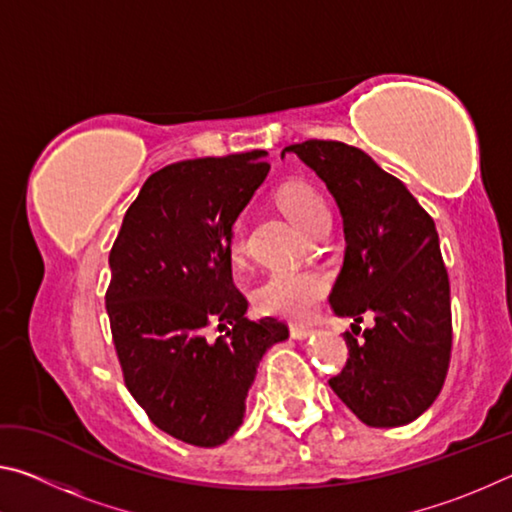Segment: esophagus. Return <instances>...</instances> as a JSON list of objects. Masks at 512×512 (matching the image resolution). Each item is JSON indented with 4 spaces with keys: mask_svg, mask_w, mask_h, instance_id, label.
<instances>
[{
    "mask_svg": "<svg viewBox=\"0 0 512 512\" xmlns=\"http://www.w3.org/2000/svg\"><path fill=\"white\" fill-rule=\"evenodd\" d=\"M289 332H291V336L296 341H305V339H309L311 334H314V327H309V325H289Z\"/></svg>",
    "mask_w": 512,
    "mask_h": 512,
    "instance_id": "esophagus-1",
    "label": "esophagus"
}]
</instances>
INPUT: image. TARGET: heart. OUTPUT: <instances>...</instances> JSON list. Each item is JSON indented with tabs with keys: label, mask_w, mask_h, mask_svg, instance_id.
<instances>
[{
	"label": "heart",
	"mask_w": 512,
	"mask_h": 512,
	"mask_svg": "<svg viewBox=\"0 0 512 512\" xmlns=\"http://www.w3.org/2000/svg\"><path fill=\"white\" fill-rule=\"evenodd\" d=\"M280 203L289 219L298 228L311 235L320 223L329 219V207L325 198L314 187L305 183H291L282 187ZM230 253L241 259L246 253L244 223H235L230 239ZM327 293V277L318 271H275L259 284L255 291V305L264 314L300 320L316 309Z\"/></svg>",
	"instance_id": "heart-1"
}]
</instances>
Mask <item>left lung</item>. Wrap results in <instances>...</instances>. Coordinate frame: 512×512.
I'll list each match as a JSON object with an SVG mask.
<instances>
[{
  "label": "left lung",
  "instance_id": "obj_1",
  "mask_svg": "<svg viewBox=\"0 0 512 512\" xmlns=\"http://www.w3.org/2000/svg\"><path fill=\"white\" fill-rule=\"evenodd\" d=\"M284 153L314 169L339 205L345 255L329 305L354 323L375 318L361 341L345 332L350 359L329 386L368 427H404L438 397L452 354L436 223L402 180L354 146L309 140Z\"/></svg>",
  "mask_w": 512,
  "mask_h": 512
}]
</instances>
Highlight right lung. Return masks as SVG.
<instances>
[{"label":"right lung","instance_id":"right-lung-1","mask_svg":"<svg viewBox=\"0 0 512 512\" xmlns=\"http://www.w3.org/2000/svg\"><path fill=\"white\" fill-rule=\"evenodd\" d=\"M266 155L155 171L110 250L106 309L126 388L155 427L196 447L241 427L259 361L289 339L282 320H250L232 282V225L271 169Z\"/></svg>","mask_w":512,"mask_h":512}]
</instances>
